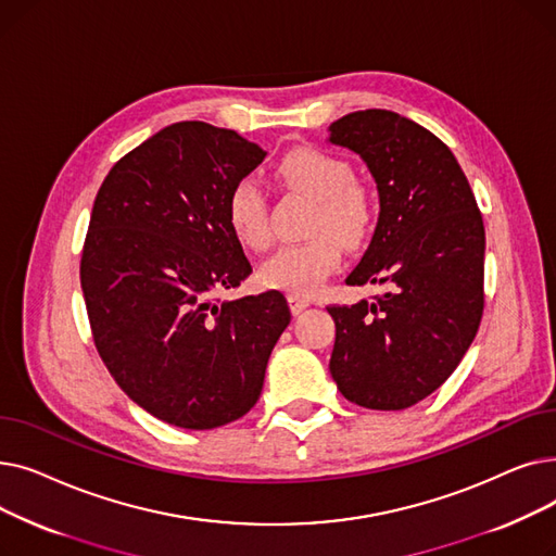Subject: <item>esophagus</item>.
<instances>
[{"mask_svg": "<svg viewBox=\"0 0 556 556\" xmlns=\"http://www.w3.org/2000/svg\"><path fill=\"white\" fill-rule=\"evenodd\" d=\"M311 302L306 298H300V295H288V306L290 311H293V315H300Z\"/></svg>", "mask_w": 556, "mask_h": 556, "instance_id": "34e87169", "label": "esophagus"}]
</instances>
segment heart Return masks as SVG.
<instances>
[{
  "mask_svg": "<svg viewBox=\"0 0 556 556\" xmlns=\"http://www.w3.org/2000/svg\"><path fill=\"white\" fill-rule=\"evenodd\" d=\"M277 175L290 187L315 200L308 220L313 239L279 248L261 266L263 286L288 295H311L333 275L342 261L340 243L358 248L374 227V198L356 182L352 162L313 146L288 151L277 164ZM225 214L237 239L263 250L273 241L270 207L266 189L252 175L231 185Z\"/></svg>",
  "mask_w": 556,
  "mask_h": 556,
  "instance_id": "obj_1",
  "label": "heart"
}]
</instances>
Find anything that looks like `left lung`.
Segmentation results:
<instances>
[{
    "label": "left lung",
    "mask_w": 556,
    "mask_h": 556,
    "mask_svg": "<svg viewBox=\"0 0 556 556\" xmlns=\"http://www.w3.org/2000/svg\"><path fill=\"white\" fill-rule=\"evenodd\" d=\"M331 143L371 170L381 214L349 286L386 293L327 306L336 323L331 376L369 410H405L440 388L471 346L484 311V223L448 146L390 110L329 126Z\"/></svg>",
    "instance_id": "obj_1"
}]
</instances>
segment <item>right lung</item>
<instances>
[{"label": "right lung", "instance_id": "obj_1", "mask_svg": "<svg viewBox=\"0 0 556 556\" xmlns=\"http://www.w3.org/2000/svg\"><path fill=\"white\" fill-rule=\"evenodd\" d=\"M263 157L239 132L180 122L116 162L94 200L80 286L97 352L137 405L178 428L248 415L290 323L279 290L216 298L252 273L225 202Z\"/></svg>", "mask_w": 556, "mask_h": 556}]
</instances>
